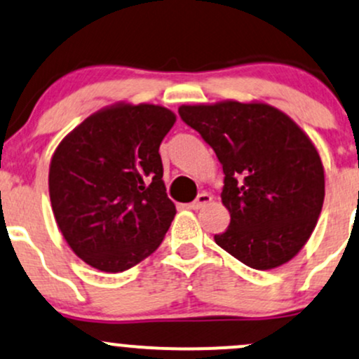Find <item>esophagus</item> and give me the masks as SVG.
Wrapping results in <instances>:
<instances>
[{"instance_id":"34e87169","label":"esophagus","mask_w":359,"mask_h":359,"mask_svg":"<svg viewBox=\"0 0 359 359\" xmlns=\"http://www.w3.org/2000/svg\"><path fill=\"white\" fill-rule=\"evenodd\" d=\"M212 201V196L208 195V193H201V195H198V198H196L193 203L188 205V207L191 208V210H200V208H203L205 205H208Z\"/></svg>"}]
</instances>
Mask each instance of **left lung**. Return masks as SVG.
I'll list each match as a JSON object with an SVG mask.
<instances>
[{
  "label": "left lung",
  "instance_id": "obj_1",
  "mask_svg": "<svg viewBox=\"0 0 359 359\" xmlns=\"http://www.w3.org/2000/svg\"><path fill=\"white\" fill-rule=\"evenodd\" d=\"M181 118L215 151L231 224L215 243L245 266L273 269L307 244L325 196L320 154L287 114L264 102L181 104Z\"/></svg>",
  "mask_w": 359,
  "mask_h": 359
}]
</instances>
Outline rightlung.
Returning <instances> with one entry per match:
<instances>
[{
    "instance_id": "1",
    "label": "right lung",
    "mask_w": 359,
    "mask_h": 359,
    "mask_svg": "<svg viewBox=\"0 0 359 359\" xmlns=\"http://www.w3.org/2000/svg\"><path fill=\"white\" fill-rule=\"evenodd\" d=\"M175 122L161 104L118 102L84 118L55 147L52 212L86 264L122 273L163 243L176 207L166 195L159 146Z\"/></svg>"
}]
</instances>
